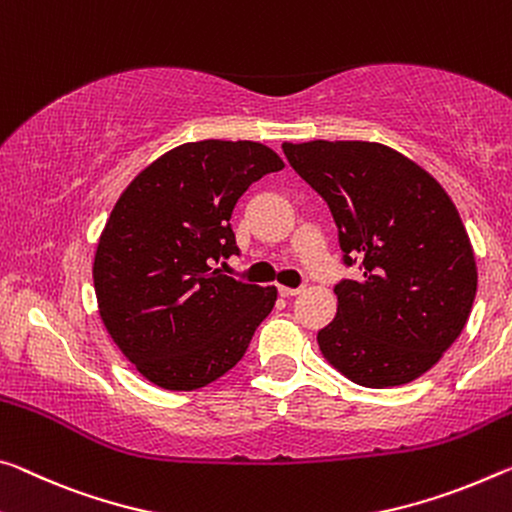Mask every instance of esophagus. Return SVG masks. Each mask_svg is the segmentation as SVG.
I'll return each instance as SVG.
<instances>
[{
    "instance_id": "1",
    "label": "esophagus",
    "mask_w": 512,
    "mask_h": 512,
    "mask_svg": "<svg viewBox=\"0 0 512 512\" xmlns=\"http://www.w3.org/2000/svg\"><path fill=\"white\" fill-rule=\"evenodd\" d=\"M278 291H280V296H285V298H291V296H296V294H300V291H303V287H296V289H291V287H280Z\"/></svg>"
}]
</instances>
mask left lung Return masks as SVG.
I'll return each instance as SVG.
<instances>
[{"label": "left lung", "instance_id": "obj_1", "mask_svg": "<svg viewBox=\"0 0 512 512\" xmlns=\"http://www.w3.org/2000/svg\"><path fill=\"white\" fill-rule=\"evenodd\" d=\"M291 168L328 202L344 264L337 316L316 342L362 387L419 378L456 342L476 296L474 250L435 177L369 141L282 143Z\"/></svg>", "mask_w": 512, "mask_h": 512}]
</instances>
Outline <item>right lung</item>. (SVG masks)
I'll return each mask as SVG.
<instances>
[{"label": "right lung", "mask_w": 512, "mask_h": 512, "mask_svg": "<svg viewBox=\"0 0 512 512\" xmlns=\"http://www.w3.org/2000/svg\"><path fill=\"white\" fill-rule=\"evenodd\" d=\"M285 164L255 141H196L129 182L95 250L100 316L143 378L200 389L237 364L278 289L225 275L237 255L230 218L248 186Z\"/></svg>", "instance_id": "right-lung-1"}]
</instances>
